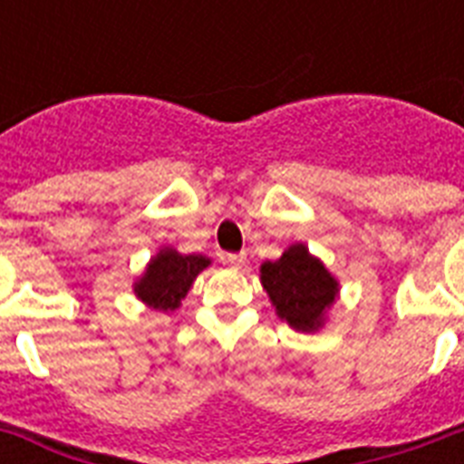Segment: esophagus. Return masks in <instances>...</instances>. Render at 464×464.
Masks as SVG:
<instances>
[{"mask_svg":"<svg viewBox=\"0 0 464 464\" xmlns=\"http://www.w3.org/2000/svg\"><path fill=\"white\" fill-rule=\"evenodd\" d=\"M226 262H228V265H233V267H240V265L246 262V253H231V255H226Z\"/></svg>","mask_w":464,"mask_h":464,"instance_id":"obj_1","label":"esophagus"}]
</instances>
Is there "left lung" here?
Instances as JSON below:
<instances>
[{
    "mask_svg": "<svg viewBox=\"0 0 464 464\" xmlns=\"http://www.w3.org/2000/svg\"><path fill=\"white\" fill-rule=\"evenodd\" d=\"M260 279L276 315L298 332L320 330L339 294L337 279L304 243L286 247L279 260L265 262Z\"/></svg>",
    "mask_w": 464,
    "mask_h": 464,
    "instance_id": "1",
    "label": "left lung"
}]
</instances>
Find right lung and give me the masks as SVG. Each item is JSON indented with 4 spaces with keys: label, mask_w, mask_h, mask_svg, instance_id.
I'll return each mask as SVG.
<instances>
[{
    "label": "right lung",
    "mask_w": 464,
    "mask_h": 464,
    "mask_svg": "<svg viewBox=\"0 0 464 464\" xmlns=\"http://www.w3.org/2000/svg\"><path fill=\"white\" fill-rule=\"evenodd\" d=\"M211 265L204 255H180L173 247H160L144 269V275L134 282V294L141 304L154 310H175L188 296L197 275Z\"/></svg>",
    "instance_id": "add662e5"
}]
</instances>
